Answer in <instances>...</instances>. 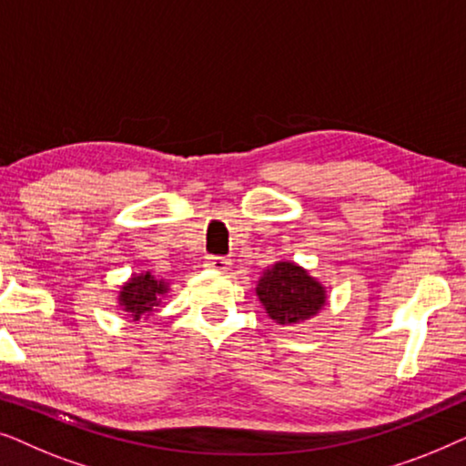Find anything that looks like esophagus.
Returning <instances> with one entry per match:
<instances>
[{
	"mask_svg": "<svg viewBox=\"0 0 466 466\" xmlns=\"http://www.w3.org/2000/svg\"><path fill=\"white\" fill-rule=\"evenodd\" d=\"M206 267L208 269H214V271H228V267H231V258L227 257H208L206 258Z\"/></svg>",
	"mask_w": 466,
	"mask_h": 466,
	"instance_id": "1",
	"label": "esophagus"
}]
</instances>
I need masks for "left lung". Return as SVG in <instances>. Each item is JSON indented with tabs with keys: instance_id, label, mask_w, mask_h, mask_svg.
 I'll return each instance as SVG.
<instances>
[{
	"instance_id": "left-lung-1",
	"label": "left lung",
	"mask_w": 466,
	"mask_h": 466,
	"mask_svg": "<svg viewBox=\"0 0 466 466\" xmlns=\"http://www.w3.org/2000/svg\"><path fill=\"white\" fill-rule=\"evenodd\" d=\"M267 314L278 324H292L314 316L324 305V289L295 263H276L257 286Z\"/></svg>"
}]
</instances>
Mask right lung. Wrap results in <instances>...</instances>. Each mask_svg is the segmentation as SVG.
I'll return each instance as SVG.
<instances>
[{
    "label": "right lung",
    "instance_id": "right-lung-1",
    "mask_svg": "<svg viewBox=\"0 0 466 466\" xmlns=\"http://www.w3.org/2000/svg\"><path fill=\"white\" fill-rule=\"evenodd\" d=\"M165 292H167V289H165L163 282H157L150 273H144V276L131 278L129 282L123 286L120 305H123L125 311H129L133 318H139L152 311V308L158 305Z\"/></svg>",
    "mask_w": 466,
    "mask_h": 466
}]
</instances>
